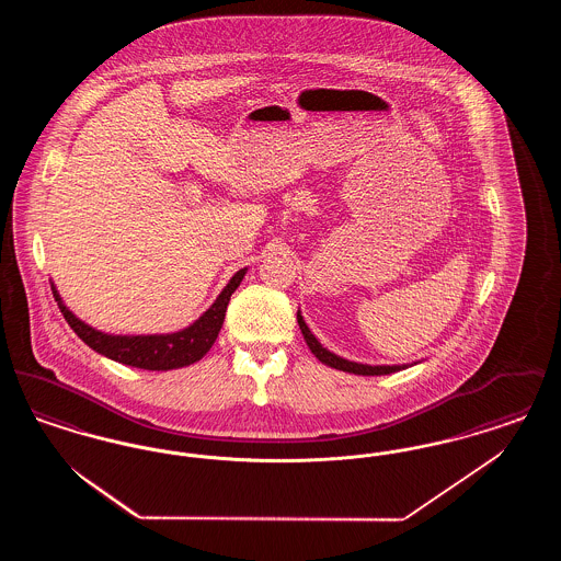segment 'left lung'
I'll list each match as a JSON object with an SVG mask.
<instances>
[{
    "label": "left lung",
    "mask_w": 561,
    "mask_h": 561,
    "mask_svg": "<svg viewBox=\"0 0 561 561\" xmlns=\"http://www.w3.org/2000/svg\"><path fill=\"white\" fill-rule=\"evenodd\" d=\"M296 320H298L300 332H302V336H305V343L311 348V353L320 359L321 364H325V366H330V368H334V370H343V373L348 374H362V376H382V374L398 373V370L405 368V366H368V364H355V362L343 359V357L330 353L328 348L321 347L320 343H318V339H316V336L311 334V330L307 328V323L302 320L300 311L296 313Z\"/></svg>",
    "instance_id": "obj_1"
}]
</instances>
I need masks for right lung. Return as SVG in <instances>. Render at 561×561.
<instances>
[{
    "label": "right lung",
    "mask_w": 561,
    "mask_h": 561,
    "mask_svg": "<svg viewBox=\"0 0 561 561\" xmlns=\"http://www.w3.org/2000/svg\"><path fill=\"white\" fill-rule=\"evenodd\" d=\"M245 275V268H240L227 288L218 294L214 300L213 307L181 332L174 334H156V336H111L103 334L88 323L78 320L60 300L58 293L54 290V298L58 300V309L65 316L71 330L80 336L81 341L96 353L105 355L108 359H115L119 364L140 368V370H174L183 368L188 364L199 362L216 341L222 321H225V311L229 305L231 294L238 290L241 279Z\"/></svg>",
    "instance_id": "1"
}]
</instances>
